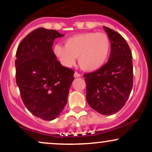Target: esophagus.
Wrapping results in <instances>:
<instances>
[{"instance_id":"34e87169","label":"esophagus","mask_w":152,"mask_h":152,"mask_svg":"<svg viewBox=\"0 0 152 152\" xmlns=\"http://www.w3.org/2000/svg\"><path fill=\"white\" fill-rule=\"evenodd\" d=\"M81 75L80 74H78V72H75L74 73V77L75 78H78V77H81Z\"/></svg>"}]
</instances>
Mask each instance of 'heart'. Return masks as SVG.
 I'll use <instances>...</instances> for the list:
<instances>
[{
	"instance_id": "obj_1",
	"label": "heart",
	"mask_w": 152,
	"mask_h": 152,
	"mask_svg": "<svg viewBox=\"0 0 152 152\" xmlns=\"http://www.w3.org/2000/svg\"><path fill=\"white\" fill-rule=\"evenodd\" d=\"M111 42L104 33H84L68 38L64 45L53 46V53L66 67H71L78 57L82 70L92 72L99 70L107 61Z\"/></svg>"
}]
</instances>
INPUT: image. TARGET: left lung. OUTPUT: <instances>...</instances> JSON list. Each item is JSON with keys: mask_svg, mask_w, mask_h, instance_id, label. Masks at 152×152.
<instances>
[{"mask_svg": "<svg viewBox=\"0 0 152 152\" xmlns=\"http://www.w3.org/2000/svg\"><path fill=\"white\" fill-rule=\"evenodd\" d=\"M111 41L109 58L94 72L83 75L86 100L92 109L103 115L118 112L125 105L133 87L132 54L119 34L104 26Z\"/></svg>", "mask_w": 152, "mask_h": 152, "instance_id": "8db88e82", "label": "left lung"}]
</instances>
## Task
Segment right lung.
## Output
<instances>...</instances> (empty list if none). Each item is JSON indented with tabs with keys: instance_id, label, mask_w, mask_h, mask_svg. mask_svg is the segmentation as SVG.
I'll return each instance as SVG.
<instances>
[{
	"instance_id": "add662e5",
	"label": "right lung",
	"mask_w": 152,
	"mask_h": 152,
	"mask_svg": "<svg viewBox=\"0 0 152 152\" xmlns=\"http://www.w3.org/2000/svg\"><path fill=\"white\" fill-rule=\"evenodd\" d=\"M64 34L39 28L28 34L17 48L15 79L24 105L46 121L58 117L67 103L74 71L63 66L52 50Z\"/></svg>"
}]
</instances>
